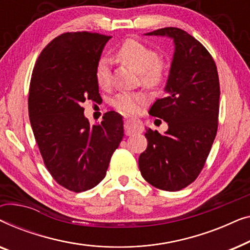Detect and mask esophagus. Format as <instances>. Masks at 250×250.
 Here are the masks:
<instances>
[{
  "label": "esophagus",
  "instance_id": "1",
  "mask_svg": "<svg viewBox=\"0 0 250 250\" xmlns=\"http://www.w3.org/2000/svg\"><path fill=\"white\" fill-rule=\"evenodd\" d=\"M125 133L126 135H132L134 133L142 132V124L140 121L134 118H127L125 121Z\"/></svg>",
  "mask_w": 250,
  "mask_h": 250
}]
</instances>
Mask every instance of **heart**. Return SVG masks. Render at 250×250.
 <instances>
[{"instance_id":"obj_1","label":"heart","mask_w":250,"mask_h":250,"mask_svg":"<svg viewBox=\"0 0 250 250\" xmlns=\"http://www.w3.org/2000/svg\"><path fill=\"white\" fill-rule=\"evenodd\" d=\"M116 56L123 62L141 74L142 82L146 85L155 86L164 80L166 64L158 58V53L152 47L136 40H126L117 49ZM95 80L100 87L108 86L110 83V62L107 58H101L95 67ZM146 102V95L143 93L121 92L112 98L111 104L119 111L134 114Z\"/></svg>"}]
</instances>
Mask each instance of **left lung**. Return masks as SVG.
<instances>
[{
    "instance_id": "1",
    "label": "left lung",
    "mask_w": 250,
    "mask_h": 250,
    "mask_svg": "<svg viewBox=\"0 0 250 250\" xmlns=\"http://www.w3.org/2000/svg\"><path fill=\"white\" fill-rule=\"evenodd\" d=\"M146 36L173 40L174 54L165 88L149 114L162 118L168 129L160 134L148 128V146L139 157L143 179L157 189L179 191L203 169L217 132L220 82L209 52L199 41L175 27Z\"/></svg>"
}]
</instances>
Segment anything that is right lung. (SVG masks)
<instances>
[{
    "instance_id": "1",
    "label": "right lung",
    "mask_w": 250,
    "mask_h": 250,
    "mask_svg": "<svg viewBox=\"0 0 250 250\" xmlns=\"http://www.w3.org/2000/svg\"><path fill=\"white\" fill-rule=\"evenodd\" d=\"M110 36L64 33L41 52L30 80L28 114L47 170L74 192L90 190L104 179L124 126L115 111L91 125L82 104L101 100L95 67Z\"/></svg>"
}]
</instances>
